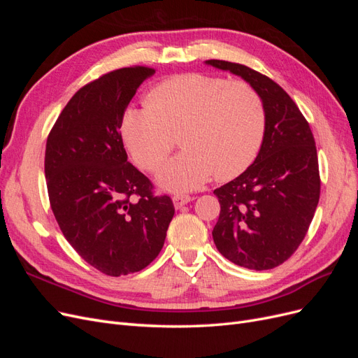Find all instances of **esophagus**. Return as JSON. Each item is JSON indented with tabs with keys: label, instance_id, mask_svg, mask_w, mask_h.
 I'll use <instances>...</instances> for the list:
<instances>
[{
	"label": "esophagus",
	"instance_id": "esophagus-1",
	"mask_svg": "<svg viewBox=\"0 0 358 358\" xmlns=\"http://www.w3.org/2000/svg\"><path fill=\"white\" fill-rule=\"evenodd\" d=\"M191 200L192 199L189 196H175V197H173V204H175L176 209H180L182 206L188 204Z\"/></svg>",
	"mask_w": 358,
	"mask_h": 358
}]
</instances>
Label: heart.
<instances>
[{
    "mask_svg": "<svg viewBox=\"0 0 358 358\" xmlns=\"http://www.w3.org/2000/svg\"><path fill=\"white\" fill-rule=\"evenodd\" d=\"M264 106L251 85L203 73L173 76L157 83L146 104L125 110L121 133L137 164L157 170L179 131L183 148L159 171L162 188L185 192L215 175L231 179L251 164L263 142Z\"/></svg>",
    "mask_w": 358,
    "mask_h": 358,
    "instance_id": "1",
    "label": "heart"
}]
</instances>
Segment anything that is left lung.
<instances>
[{
	"instance_id": "8db88e82",
	"label": "left lung",
	"mask_w": 358,
	"mask_h": 358,
	"mask_svg": "<svg viewBox=\"0 0 358 358\" xmlns=\"http://www.w3.org/2000/svg\"><path fill=\"white\" fill-rule=\"evenodd\" d=\"M206 64L241 76L257 91L266 112L255 161L213 191L221 204L213 242L237 266L273 268L296 252L318 206L315 140L305 116L276 82L242 64L220 59Z\"/></svg>"
}]
</instances>
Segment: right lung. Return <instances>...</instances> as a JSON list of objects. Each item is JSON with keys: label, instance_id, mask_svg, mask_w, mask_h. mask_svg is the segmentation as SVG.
<instances>
[{"label": "right lung", "instance_id": "obj_1", "mask_svg": "<svg viewBox=\"0 0 358 358\" xmlns=\"http://www.w3.org/2000/svg\"><path fill=\"white\" fill-rule=\"evenodd\" d=\"M155 73L125 67L85 85L50 129L45 175L64 237L109 276L138 272L157 258L175 206L127 161L119 133L127 106Z\"/></svg>", "mask_w": 358, "mask_h": 358}]
</instances>
